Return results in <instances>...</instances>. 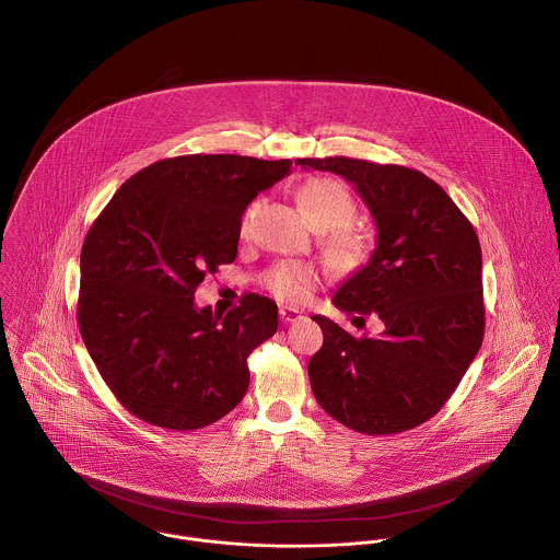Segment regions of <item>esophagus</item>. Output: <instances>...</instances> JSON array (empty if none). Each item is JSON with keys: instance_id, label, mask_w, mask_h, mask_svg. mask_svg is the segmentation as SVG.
Instances as JSON below:
<instances>
[{"instance_id": "1", "label": "esophagus", "mask_w": 560, "mask_h": 560, "mask_svg": "<svg viewBox=\"0 0 560 560\" xmlns=\"http://www.w3.org/2000/svg\"><path fill=\"white\" fill-rule=\"evenodd\" d=\"M300 319H304V315L298 308H289V306L280 308V320L282 323H295V320Z\"/></svg>"}]
</instances>
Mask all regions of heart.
Masks as SVG:
<instances>
[{
    "instance_id": "obj_1",
    "label": "heart",
    "mask_w": 560,
    "mask_h": 560,
    "mask_svg": "<svg viewBox=\"0 0 560 560\" xmlns=\"http://www.w3.org/2000/svg\"><path fill=\"white\" fill-rule=\"evenodd\" d=\"M298 205L304 218L323 233V241L336 258L355 260L364 254V235L351 226L355 215V205L345 185L334 178L315 176L308 178L298 189ZM256 202L247 207L240 224L241 240L249 237L252 220L256 213ZM319 276L315 267L306 262H280L267 276V289L287 304H302L308 300L311 291L317 287Z\"/></svg>"
}]
</instances>
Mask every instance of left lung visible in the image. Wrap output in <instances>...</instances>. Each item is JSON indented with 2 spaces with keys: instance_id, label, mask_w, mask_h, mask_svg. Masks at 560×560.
Listing matches in <instances>:
<instances>
[{
  "instance_id": "1",
  "label": "left lung",
  "mask_w": 560,
  "mask_h": 560,
  "mask_svg": "<svg viewBox=\"0 0 560 560\" xmlns=\"http://www.w3.org/2000/svg\"><path fill=\"white\" fill-rule=\"evenodd\" d=\"M349 180L377 226L369 262L331 302L377 315L384 331L355 338L327 317L308 362L320 407L345 427L390 435L433 418L451 399L485 334L480 243L468 218L427 174L349 158L298 160Z\"/></svg>"
}]
</instances>
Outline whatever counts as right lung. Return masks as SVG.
<instances>
[{"mask_svg":"<svg viewBox=\"0 0 560 560\" xmlns=\"http://www.w3.org/2000/svg\"><path fill=\"white\" fill-rule=\"evenodd\" d=\"M291 160L183 155L114 194L81 247L78 320L101 377L133 416L202 429L240 405L247 355L278 329V306L247 293L226 317L198 308L205 276L237 258L243 211Z\"/></svg>","mask_w":560,"mask_h":560,"instance_id":"obj_1","label":"right lung"}]
</instances>
